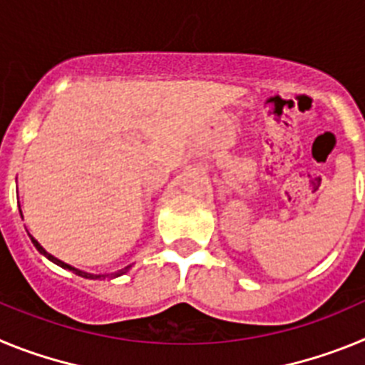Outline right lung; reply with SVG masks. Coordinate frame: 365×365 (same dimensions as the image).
<instances>
[{
    "label": "right lung",
    "mask_w": 365,
    "mask_h": 365,
    "mask_svg": "<svg viewBox=\"0 0 365 365\" xmlns=\"http://www.w3.org/2000/svg\"><path fill=\"white\" fill-rule=\"evenodd\" d=\"M21 217H24V215H21ZM29 237H31L32 245H34V247H36V250H38V252L41 254V256H45V257H47V259H49V261H53L54 265L62 267V269H67V270H71V272H74V274H76V276H82V278H86V279H106V278H118V276H122V274H125V272H128V270L131 269V265H128V267H124V269H122V270H118V272H115V274H91V272H83V270H80V269H74V267L67 265V263H63L62 259H58V257H54L53 254H49V252H47V250H45V248L41 247V245L38 243V241L34 240V237H32L31 234H29Z\"/></svg>",
    "instance_id": "right-lung-1"
}]
</instances>
